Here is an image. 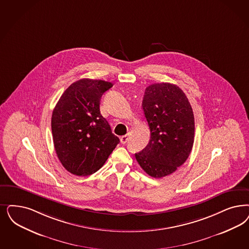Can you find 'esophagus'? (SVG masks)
<instances>
[{
  "mask_svg": "<svg viewBox=\"0 0 249 249\" xmlns=\"http://www.w3.org/2000/svg\"><path fill=\"white\" fill-rule=\"evenodd\" d=\"M129 133L124 135V136H121V137H120V142H121L122 144H125V143L128 142V140H129Z\"/></svg>",
  "mask_w": 249,
  "mask_h": 249,
  "instance_id": "obj_1",
  "label": "esophagus"
}]
</instances>
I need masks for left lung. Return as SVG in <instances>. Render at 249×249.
I'll return each instance as SVG.
<instances>
[{
	"mask_svg": "<svg viewBox=\"0 0 249 249\" xmlns=\"http://www.w3.org/2000/svg\"><path fill=\"white\" fill-rule=\"evenodd\" d=\"M142 109L151 137L135 158L149 176L161 178L176 171L190 155L195 133L193 110L185 93L169 83L148 86Z\"/></svg>",
	"mask_w": 249,
	"mask_h": 249,
	"instance_id": "left-lung-1",
	"label": "left lung"
}]
</instances>
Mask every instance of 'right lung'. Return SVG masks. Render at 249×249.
Segmentation results:
<instances>
[{
  "label": "right lung",
  "mask_w": 249,
  "mask_h": 249,
  "mask_svg": "<svg viewBox=\"0 0 249 249\" xmlns=\"http://www.w3.org/2000/svg\"><path fill=\"white\" fill-rule=\"evenodd\" d=\"M113 84L81 79L60 96L52 117L57 156L67 171L86 177L99 170L120 139L100 113V99Z\"/></svg>",
  "instance_id": "obj_1"
}]
</instances>
